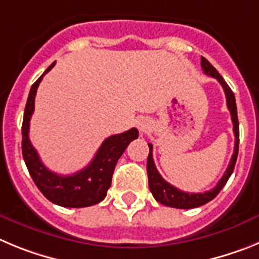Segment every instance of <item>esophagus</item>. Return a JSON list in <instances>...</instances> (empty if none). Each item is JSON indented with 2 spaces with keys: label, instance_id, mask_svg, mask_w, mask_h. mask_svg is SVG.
Wrapping results in <instances>:
<instances>
[{
  "label": "esophagus",
  "instance_id": "obj_1",
  "mask_svg": "<svg viewBox=\"0 0 259 259\" xmlns=\"http://www.w3.org/2000/svg\"><path fill=\"white\" fill-rule=\"evenodd\" d=\"M137 127H139V128H140V130H141V131H143V130H145V124H144V123L143 122H139V123H137Z\"/></svg>",
  "mask_w": 259,
  "mask_h": 259
}]
</instances>
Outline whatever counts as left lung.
<instances>
[{"instance_id": "1", "label": "left lung", "mask_w": 259, "mask_h": 259, "mask_svg": "<svg viewBox=\"0 0 259 259\" xmlns=\"http://www.w3.org/2000/svg\"><path fill=\"white\" fill-rule=\"evenodd\" d=\"M201 67H202L203 72L209 76L215 77L218 80L221 85L223 87V91L226 93V98H227V107L231 113V119L233 123V134H235V149H233L232 158H231L230 164H228L227 170L222 176V179L219 180L218 184L215 185L214 188L210 189L203 193H188V192H183L178 189L176 187L171 185L170 183H167L166 180L159 175L157 167H155L154 161H153V146L149 144V155H148V163H146V170H148V179H149V189L152 194L154 196L155 200L159 203L164 205V206L176 207V209H193V207L202 206L212 198L217 197V194L222 191L227 180L230 179L231 174L233 172L235 164H236L237 154H239V119H237V107H236V100H235V95L228 87V84L224 81L222 75L218 71L215 70L214 66L207 61L206 58H201Z\"/></svg>"}]
</instances>
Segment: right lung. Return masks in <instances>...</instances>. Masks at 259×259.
<instances>
[{
	"label": "right lung",
	"instance_id": "1",
	"mask_svg": "<svg viewBox=\"0 0 259 259\" xmlns=\"http://www.w3.org/2000/svg\"><path fill=\"white\" fill-rule=\"evenodd\" d=\"M56 65L53 62L44 74L36 80L29 91L22 124V153L29 175L36 187L50 202L63 207H87L101 202L111 185L114 168L130 143L139 137L136 128L107 137L96 153L92 162L71 175H58L48 170L29 141V120L35 110V97L38 84Z\"/></svg>",
	"mask_w": 259,
	"mask_h": 259
}]
</instances>
